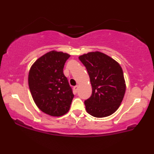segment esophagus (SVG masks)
<instances>
[{
    "label": "esophagus",
    "instance_id": "1",
    "mask_svg": "<svg viewBox=\"0 0 154 154\" xmlns=\"http://www.w3.org/2000/svg\"><path fill=\"white\" fill-rule=\"evenodd\" d=\"M78 88H79V86L78 85H76L74 87V91H75L76 93H77V91H78Z\"/></svg>",
    "mask_w": 154,
    "mask_h": 154
}]
</instances>
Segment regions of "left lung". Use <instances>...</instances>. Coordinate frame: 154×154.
I'll return each mask as SVG.
<instances>
[{
    "instance_id": "obj_1",
    "label": "left lung",
    "mask_w": 154,
    "mask_h": 154,
    "mask_svg": "<svg viewBox=\"0 0 154 154\" xmlns=\"http://www.w3.org/2000/svg\"><path fill=\"white\" fill-rule=\"evenodd\" d=\"M85 66L92 85L91 96L85 100L86 111L95 117L114 114L119 107L126 86L120 65L100 52H91L79 57Z\"/></svg>"
}]
</instances>
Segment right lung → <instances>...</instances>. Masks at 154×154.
<instances>
[{"label":"right lung","mask_w":154,"mask_h":154,"mask_svg":"<svg viewBox=\"0 0 154 154\" xmlns=\"http://www.w3.org/2000/svg\"><path fill=\"white\" fill-rule=\"evenodd\" d=\"M69 57L67 54L51 51L39 58L29 71L28 83L33 100L40 110L51 116L68 112L74 98L63 72Z\"/></svg>","instance_id":"obj_1"}]
</instances>
